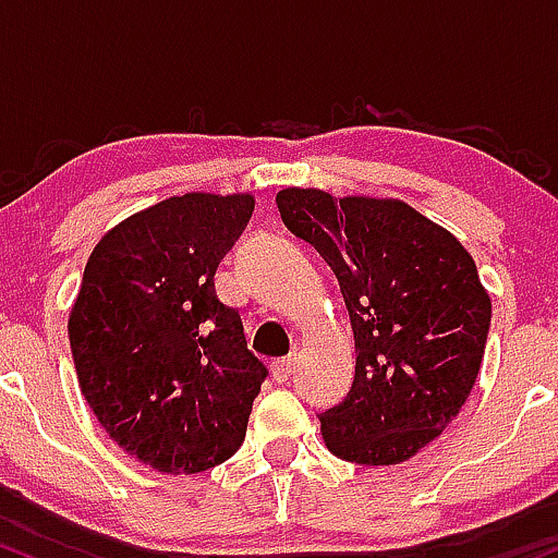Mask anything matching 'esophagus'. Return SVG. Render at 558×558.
Wrapping results in <instances>:
<instances>
[{
	"instance_id": "obj_1",
	"label": "esophagus",
	"mask_w": 558,
	"mask_h": 558,
	"mask_svg": "<svg viewBox=\"0 0 558 558\" xmlns=\"http://www.w3.org/2000/svg\"><path fill=\"white\" fill-rule=\"evenodd\" d=\"M292 372H295V359H292V355H287V359H277L271 363V377L277 381H287L292 377Z\"/></svg>"
}]
</instances>
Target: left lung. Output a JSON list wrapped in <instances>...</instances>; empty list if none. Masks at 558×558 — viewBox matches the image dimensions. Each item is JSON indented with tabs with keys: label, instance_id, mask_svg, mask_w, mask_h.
<instances>
[{
	"label": "left lung",
	"instance_id": "1",
	"mask_svg": "<svg viewBox=\"0 0 558 558\" xmlns=\"http://www.w3.org/2000/svg\"><path fill=\"white\" fill-rule=\"evenodd\" d=\"M281 221L329 263L355 337L348 398L324 411L337 459L409 461L453 422L485 355L490 295L469 250L403 199L287 186Z\"/></svg>",
	"mask_w": 558,
	"mask_h": 558
}]
</instances>
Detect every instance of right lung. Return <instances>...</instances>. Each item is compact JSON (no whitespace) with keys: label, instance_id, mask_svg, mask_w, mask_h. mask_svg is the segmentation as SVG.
<instances>
[{"label":"right lung","instance_id":"obj_1","mask_svg":"<svg viewBox=\"0 0 558 558\" xmlns=\"http://www.w3.org/2000/svg\"><path fill=\"white\" fill-rule=\"evenodd\" d=\"M250 192H190L105 231L68 313L81 396L129 456L197 474L236 453L266 366L216 268L253 216Z\"/></svg>","mask_w":558,"mask_h":558}]
</instances>
